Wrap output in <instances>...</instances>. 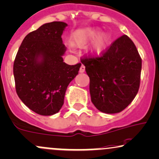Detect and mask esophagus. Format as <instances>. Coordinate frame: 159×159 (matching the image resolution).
<instances>
[{"label":"esophagus","instance_id":"obj_1","mask_svg":"<svg viewBox=\"0 0 159 159\" xmlns=\"http://www.w3.org/2000/svg\"><path fill=\"white\" fill-rule=\"evenodd\" d=\"M84 71H85V66H84V65H81V68H80L79 71H80V72H81V73H83V72H84Z\"/></svg>","mask_w":159,"mask_h":159}]
</instances>
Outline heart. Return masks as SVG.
<instances>
[{
  "instance_id": "1",
  "label": "heart",
  "mask_w": 159,
  "mask_h": 159,
  "mask_svg": "<svg viewBox=\"0 0 159 159\" xmlns=\"http://www.w3.org/2000/svg\"><path fill=\"white\" fill-rule=\"evenodd\" d=\"M99 33L100 30L97 28H86L77 31L71 35V44L76 48H82L94 39L89 48V53L94 57L101 55L107 48L110 37L106 33L99 36Z\"/></svg>"
}]
</instances>
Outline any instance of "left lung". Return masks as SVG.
I'll use <instances>...</instances> for the list:
<instances>
[{
    "label": "left lung",
    "mask_w": 159,
    "mask_h": 159,
    "mask_svg": "<svg viewBox=\"0 0 159 159\" xmlns=\"http://www.w3.org/2000/svg\"><path fill=\"white\" fill-rule=\"evenodd\" d=\"M81 61L90 78L91 101L98 110L118 113L133 101L140 84L142 60L128 36L118 38L99 57Z\"/></svg>",
    "instance_id": "left-lung-1"
}]
</instances>
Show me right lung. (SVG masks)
<instances>
[{
    "label": "right lung",
    "instance_id": "add662e5",
    "mask_svg": "<svg viewBox=\"0 0 159 159\" xmlns=\"http://www.w3.org/2000/svg\"><path fill=\"white\" fill-rule=\"evenodd\" d=\"M67 24L52 22L28 34L13 63L16 93L31 110L52 116L60 110L69 83L78 74L81 63L63 62L66 48L62 36Z\"/></svg>",
    "mask_w": 159,
    "mask_h": 159
}]
</instances>
